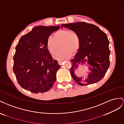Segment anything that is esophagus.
Masks as SVG:
<instances>
[{
    "label": "esophagus",
    "mask_w": 124,
    "mask_h": 124,
    "mask_svg": "<svg viewBox=\"0 0 124 124\" xmlns=\"http://www.w3.org/2000/svg\"><path fill=\"white\" fill-rule=\"evenodd\" d=\"M63 60H59V61H58L59 64V65H61L62 64V63H63Z\"/></svg>",
    "instance_id": "1"
}]
</instances>
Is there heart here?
Returning <instances> with one entry per match:
<instances>
[{
    "label": "heart",
    "mask_w": 124,
    "mask_h": 124,
    "mask_svg": "<svg viewBox=\"0 0 124 124\" xmlns=\"http://www.w3.org/2000/svg\"><path fill=\"white\" fill-rule=\"evenodd\" d=\"M54 38L50 37L47 41V48L49 53L54 55L57 52L60 45L61 49L54 58L58 60H65L69 58L78 50L80 39L78 35L75 31L68 30H60L53 35Z\"/></svg>",
    "instance_id": "heart-1"
}]
</instances>
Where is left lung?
<instances>
[{"instance_id":"8db88e82","label":"left lung","mask_w":124,"mask_h":124,"mask_svg":"<svg viewBox=\"0 0 124 124\" xmlns=\"http://www.w3.org/2000/svg\"><path fill=\"white\" fill-rule=\"evenodd\" d=\"M77 34L80 46L74 59H72L70 73L75 82L80 86L99 82L104 76L109 66V40L107 35L96 25L85 22L62 24ZM87 62L91 72L87 78L83 80L74 74L78 64Z\"/></svg>"}]
</instances>
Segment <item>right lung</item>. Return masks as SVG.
<instances>
[{"mask_svg": "<svg viewBox=\"0 0 124 124\" xmlns=\"http://www.w3.org/2000/svg\"><path fill=\"white\" fill-rule=\"evenodd\" d=\"M60 26H37L21 37L16 47L13 66L17 83L35 93L48 91L56 80L60 68L47 48L49 36Z\"/></svg>", "mask_w": 124, "mask_h": 124, "instance_id": "obj_1", "label": "right lung"}]
</instances>
